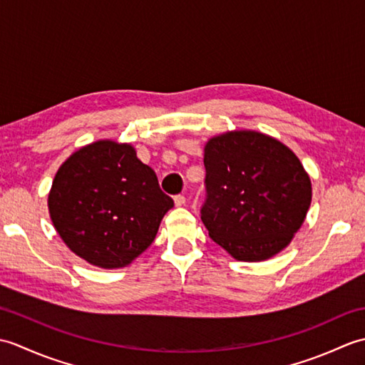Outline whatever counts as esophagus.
I'll return each instance as SVG.
<instances>
[{
    "label": "esophagus",
    "mask_w": 365,
    "mask_h": 365,
    "mask_svg": "<svg viewBox=\"0 0 365 365\" xmlns=\"http://www.w3.org/2000/svg\"><path fill=\"white\" fill-rule=\"evenodd\" d=\"M185 202H187V197H185L183 195H177V196L174 197L175 207H182V205H185Z\"/></svg>",
    "instance_id": "34e87169"
}]
</instances>
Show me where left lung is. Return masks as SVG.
I'll list each match as a JSON object with an SVG mask.
<instances>
[{"label":"left lung","mask_w":365,"mask_h":365,"mask_svg":"<svg viewBox=\"0 0 365 365\" xmlns=\"http://www.w3.org/2000/svg\"><path fill=\"white\" fill-rule=\"evenodd\" d=\"M200 220L232 257L262 262L281 252L304 222L311 178L289 147L251 130L208 139Z\"/></svg>","instance_id":"8db88e82"}]
</instances>
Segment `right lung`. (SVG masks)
<instances>
[{
  "mask_svg": "<svg viewBox=\"0 0 365 365\" xmlns=\"http://www.w3.org/2000/svg\"><path fill=\"white\" fill-rule=\"evenodd\" d=\"M174 200L130 144L110 139L68 157L51 185L48 210L68 250L91 265H130L152 245Z\"/></svg>",
  "mask_w": 365,
  "mask_h": 365,
  "instance_id": "obj_1",
  "label": "right lung"
}]
</instances>
